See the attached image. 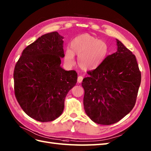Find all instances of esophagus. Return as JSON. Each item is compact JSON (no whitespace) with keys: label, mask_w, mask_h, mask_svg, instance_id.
Returning a JSON list of instances; mask_svg holds the SVG:
<instances>
[{"label":"esophagus","mask_w":151,"mask_h":151,"mask_svg":"<svg viewBox=\"0 0 151 151\" xmlns=\"http://www.w3.org/2000/svg\"><path fill=\"white\" fill-rule=\"evenodd\" d=\"M83 76H79L78 77V79H77V81H78V83H81L82 82V81H83Z\"/></svg>","instance_id":"34e87169"}]
</instances>
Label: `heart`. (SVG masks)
Wrapping results in <instances>:
<instances>
[{
    "label": "heart",
    "instance_id": "b5f03b06",
    "mask_svg": "<svg viewBox=\"0 0 151 151\" xmlns=\"http://www.w3.org/2000/svg\"><path fill=\"white\" fill-rule=\"evenodd\" d=\"M70 49L65 52V60L73 65L75 63V55H78V63L83 70H93L104 63L110 53L108 44L103 40L88 34L74 37L70 43Z\"/></svg>",
    "mask_w": 151,
    "mask_h": 151
}]
</instances>
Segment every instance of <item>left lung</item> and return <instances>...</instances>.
I'll use <instances>...</instances> for the list:
<instances>
[{"instance_id":"left-lung-1","label":"left lung","mask_w":151,"mask_h":151,"mask_svg":"<svg viewBox=\"0 0 151 151\" xmlns=\"http://www.w3.org/2000/svg\"><path fill=\"white\" fill-rule=\"evenodd\" d=\"M117 51L108 56L98 68L88 71L82 83L84 106L95 123L110 125L132 110L141 84L136 56L117 40Z\"/></svg>"}]
</instances>
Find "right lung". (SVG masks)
I'll list each match as a JSON object with an SVG mask.
<instances>
[{"label": "right lung", "mask_w": 151, "mask_h": 151, "mask_svg": "<svg viewBox=\"0 0 151 151\" xmlns=\"http://www.w3.org/2000/svg\"><path fill=\"white\" fill-rule=\"evenodd\" d=\"M63 38L57 32L43 35L25 48L15 66L16 99L28 116L40 122L62 114L66 95L77 81L75 70L60 67Z\"/></svg>", "instance_id": "obj_1"}]
</instances>
